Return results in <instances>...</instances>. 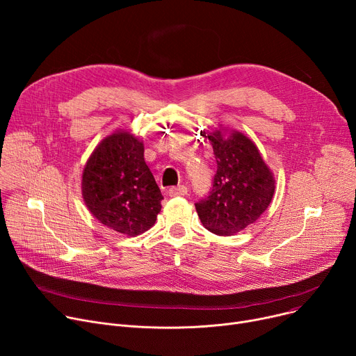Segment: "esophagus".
I'll list each match as a JSON object with an SVG mask.
<instances>
[{"instance_id":"esophagus-1","label":"esophagus","mask_w":356,"mask_h":356,"mask_svg":"<svg viewBox=\"0 0 356 356\" xmlns=\"http://www.w3.org/2000/svg\"><path fill=\"white\" fill-rule=\"evenodd\" d=\"M168 195H170V196H184V195H188V186L180 184V186H176V188H170V189H168Z\"/></svg>"}]
</instances>
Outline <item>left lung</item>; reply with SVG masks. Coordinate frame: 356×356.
Listing matches in <instances>:
<instances>
[{
  "instance_id": "left-lung-1",
  "label": "left lung",
  "mask_w": 356,
  "mask_h": 356,
  "mask_svg": "<svg viewBox=\"0 0 356 356\" xmlns=\"http://www.w3.org/2000/svg\"><path fill=\"white\" fill-rule=\"evenodd\" d=\"M207 136V133H204ZM216 159L212 189L195 203L203 227L216 235H232L254 223L270 207L274 177L255 144L244 134L208 136Z\"/></svg>"
}]
</instances>
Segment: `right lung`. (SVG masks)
I'll return each mask as SVG.
<instances>
[{
    "mask_svg": "<svg viewBox=\"0 0 356 356\" xmlns=\"http://www.w3.org/2000/svg\"><path fill=\"white\" fill-rule=\"evenodd\" d=\"M82 195L105 227L136 236L154 225L163 195L144 161V145L129 133L106 137L82 175Z\"/></svg>",
    "mask_w": 356,
    "mask_h": 356,
    "instance_id": "add662e5",
    "label": "right lung"
}]
</instances>
